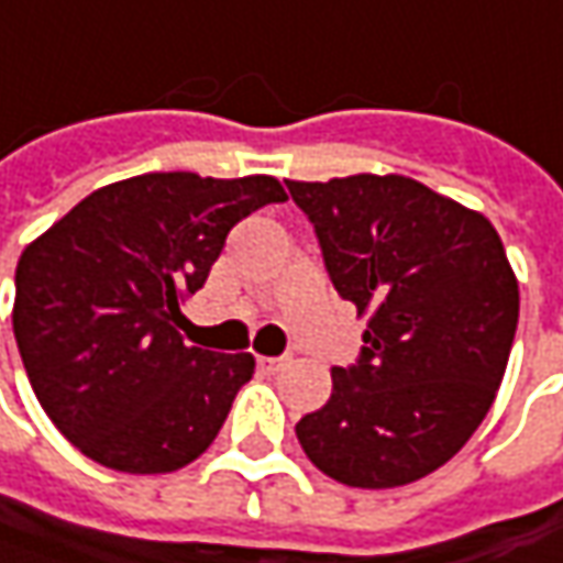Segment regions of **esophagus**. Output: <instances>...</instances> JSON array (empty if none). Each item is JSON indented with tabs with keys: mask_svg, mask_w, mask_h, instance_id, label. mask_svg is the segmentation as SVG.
<instances>
[{
	"mask_svg": "<svg viewBox=\"0 0 563 563\" xmlns=\"http://www.w3.org/2000/svg\"><path fill=\"white\" fill-rule=\"evenodd\" d=\"M289 365V355H280V358H267V355H261L257 358V372H264V375H277Z\"/></svg>",
	"mask_w": 563,
	"mask_h": 563,
	"instance_id": "1",
	"label": "esophagus"
}]
</instances>
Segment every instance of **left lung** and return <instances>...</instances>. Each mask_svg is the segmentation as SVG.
I'll return each instance as SVG.
<instances>
[{"instance_id": "8db88e82", "label": "left lung", "mask_w": 563, "mask_h": 563, "mask_svg": "<svg viewBox=\"0 0 563 563\" xmlns=\"http://www.w3.org/2000/svg\"><path fill=\"white\" fill-rule=\"evenodd\" d=\"M365 346L296 426L308 460L353 488H397L460 451L501 387L520 286L478 210L409 176L286 179Z\"/></svg>"}]
</instances>
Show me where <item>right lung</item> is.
Returning <instances> with one entry per match:
<instances>
[{
    "label": "right lung",
    "mask_w": 563,
    "mask_h": 563,
    "mask_svg": "<svg viewBox=\"0 0 563 563\" xmlns=\"http://www.w3.org/2000/svg\"><path fill=\"white\" fill-rule=\"evenodd\" d=\"M277 201L274 176L144 173L90 191L21 252L18 353L53 426L93 463L176 473L213 444L255 355L188 346L183 302L235 223Z\"/></svg>",
    "instance_id": "add662e5"
}]
</instances>
